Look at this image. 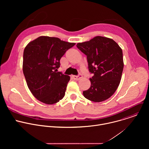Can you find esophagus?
I'll list each match as a JSON object with an SVG mask.
<instances>
[{"instance_id": "34e87169", "label": "esophagus", "mask_w": 149, "mask_h": 149, "mask_svg": "<svg viewBox=\"0 0 149 149\" xmlns=\"http://www.w3.org/2000/svg\"><path fill=\"white\" fill-rule=\"evenodd\" d=\"M72 77H73V78H74L75 80L78 81V80L81 79L82 78V75L81 74H79L78 75H73Z\"/></svg>"}]
</instances>
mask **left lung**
I'll use <instances>...</instances> for the list:
<instances>
[{
  "label": "left lung",
  "mask_w": 149,
  "mask_h": 149,
  "mask_svg": "<svg viewBox=\"0 0 149 149\" xmlns=\"http://www.w3.org/2000/svg\"><path fill=\"white\" fill-rule=\"evenodd\" d=\"M77 47L87 56L91 87L83 91L87 99L98 102L113 95L117 89L124 68L121 48L112 39L97 36L78 43Z\"/></svg>",
  "instance_id": "left-lung-1"
}]
</instances>
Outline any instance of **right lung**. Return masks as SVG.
I'll return each mask as SVG.
<instances>
[{"label":"right lung","mask_w":149,"mask_h":149,"mask_svg":"<svg viewBox=\"0 0 149 149\" xmlns=\"http://www.w3.org/2000/svg\"><path fill=\"white\" fill-rule=\"evenodd\" d=\"M75 45L58 38L42 36L25 47L23 72L29 89L39 101L53 104L64 97L70 77L57 69L61 57Z\"/></svg>","instance_id":"1"}]
</instances>
